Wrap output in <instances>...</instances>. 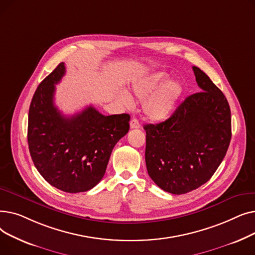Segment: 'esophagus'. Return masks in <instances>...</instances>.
Returning a JSON list of instances; mask_svg holds the SVG:
<instances>
[{
    "mask_svg": "<svg viewBox=\"0 0 255 255\" xmlns=\"http://www.w3.org/2000/svg\"><path fill=\"white\" fill-rule=\"evenodd\" d=\"M130 128L131 129H138V128H140V123L138 122L137 119H132L130 121Z\"/></svg>",
    "mask_w": 255,
    "mask_h": 255,
    "instance_id": "34e87169",
    "label": "esophagus"
}]
</instances>
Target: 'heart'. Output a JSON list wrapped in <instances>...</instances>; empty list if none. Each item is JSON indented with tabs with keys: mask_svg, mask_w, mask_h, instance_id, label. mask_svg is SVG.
Instances as JSON below:
<instances>
[{
	"mask_svg": "<svg viewBox=\"0 0 255 255\" xmlns=\"http://www.w3.org/2000/svg\"><path fill=\"white\" fill-rule=\"evenodd\" d=\"M167 79V73L159 71L133 86L134 95L139 100H146L143 104V111L152 121H162L168 118L183 94V87L179 82H166ZM122 98L126 104L132 103L127 93L123 94Z\"/></svg>",
	"mask_w": 255,
	"mask_h": 255,
	"instance_id": "b5f03b06",
	"label": "heart"
}]
</instances>
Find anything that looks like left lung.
<instances>
[{
    "label": "left lung",
    "mask_w": 255,
    "mask_h": 255,
    "mask_svg": "<svg viewBox=\"0 0 255 255\" xmlns=\"http://www.w3.org/2000/svg\"><path fill=\"white\" fill-rule=\"evenodd\" d=\"M202 92L187 97L166 121L148 124L145 165L162 190L185 194L207 183L216 171L232 138L231 109L210 77L192 67Z\"/></svg>",
    "instance_id": "obj_1"
}]
</instances>
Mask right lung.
I'll return each mask as SVG.
<instances>
[{"label": "right lung", "instance_id": "1", "mask_svg": "<svg viewBox=\"0 0 255 255\" xmlns=\"http://www.w3.org/2000/svg\"><path fill=\"white\" fill-rule=\"evenodd\" d=\"M65 64L40 84L34 94L28 123L29 150L37 170L56 188L85 192L103 178L116 143L127 134L130 116H104L93 106L66 117L53 103Z\"/></svg>", "mask_w": 255, "mask_h": 255}]
</instances>
